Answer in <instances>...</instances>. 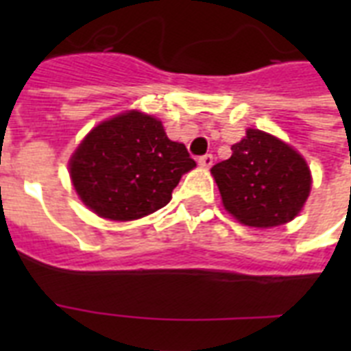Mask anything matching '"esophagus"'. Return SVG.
Listing matches in <instances>:
<instances>
[{
    "label": "esophagus",
    "mask_w": 351,
    "mask_h": 351,
    "mask_svg": "<svg viewBox=\"0 0 351 351\" xmlns=\"http://www.w3.org/2000/svg\"><path fill=\"white\" fill-rule=\"evenodd\" d=\"M198 164L202 165V167H206V169H209V167L213 165V154H204V156H200V158H198Z\"/></svg>",
    "instance_id": "esophagus-1"
}]
</instances>
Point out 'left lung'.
Listing matches in <instances>:
<instances>
[{
	"mask_svg": "<svg viewBox=\"0 0 351 351\" xmlns=\"http://www.w3.org/2000/svg\"><path fill=\"white\" fill-rule=\"evenodd\" d=\"M231 156L211 167L222 204L240 224L275 228L300 213L311 189L306 160L291 145L247 129Z\"/></svg>",
	"mask_w": 351,
	"mask_h": 351,
	"instance_id": "8db88e82",
	"label": "left lung"
}]
</instances>
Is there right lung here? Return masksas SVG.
I'll use <instances>...</instances> for the list:
<instances>
[{
    "instance_id": "add662e5",
    "label": "right lung",
    "mask_w": 351,
    "mask_h": 351,
    "mask_svg": "<svg viewBox=\"0 0 351 351\" xmlns=\"http://www.w3.org/2000/svg\"><path fill=\"white\" fill-rule=\"evenodd\" d=\"M195 165L186 145L167 138L162 121L127 111L101 121L82 140L69 173L90 211L127 222L164 208L182 175Z\"/></svg>"
}]
</instances>
